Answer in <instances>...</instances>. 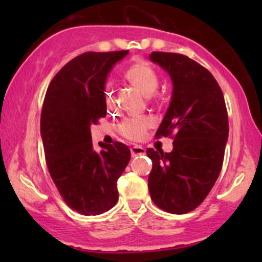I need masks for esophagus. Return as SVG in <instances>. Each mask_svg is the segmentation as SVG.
Masks as SVG:
<instances>
[{"label": "esophagus", "mask_w": 262, "mask_h": 262, "mask_svg": "<svg viewBox=\"0 0 262 262\" xmlns=\"http://www.w3.org/2000/svg\"><path fill=\"white\" fill-rule=\"evenodd\" d=\"M145 154V149L143 148V146H139V145H135L131 148V155L132 157L135 156H138V155H144Z\"/></svg>", "instance_id": "1"}]
</instances>
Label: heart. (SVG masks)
<instances>
[{
    "instance_id": "b5f03b06",
    "label": "heart",
    "mask_w": 262,
    "mask_h": 262,
    "mask_svg": "<svg viewBox=\"0 0 262 262\" xmlns=\"http://www.w3.org/2000/svg\"><path fill=\"white\" fill-rule=\"evenodd\" d=\"M126 76L131 83L146 96L152 95L156 92L157 87H159V77H157V75L152 68L145 63L134 64L127 70ZM148 126V119H137V118H134V119H125L120 125V131L125 137L130 139H139L145 134Z\"/></svg>"
}]
</instances>
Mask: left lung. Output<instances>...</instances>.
Returning a JSON list of instances; mask_svg holds the SVG:
<instances>
[{"label": "left lung", "mask_w": 262, "mask_h": 262, "mask_svg": "<svg viewBox=\"0 0 262 262\" xmlns=\"http://www.w3.org/2000/svg\"><path fill=\"white\" fill-rule=\"evenodd\" d=\"M149 58L173 84L156 136L175 135L170 152L146 150L152 161L150 196L167 212L187 213L203 203L221 173L229 136L224 96L210 71L187 56L152 52Z\"/></svg>", "instance_id": "obj_1"}]
</instances>
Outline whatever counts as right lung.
<instances>
[{
    "mask_svg": "<svg viewBox=\"0 0 262 262\" xmlns=\"http://www.w3.org/2000/svg\"><path fill=\"white\" fill-rule=\"evenodd\" d=\"M128 51L87 52L67 63L46 92L40 135L48 168L70 209L101 214L118 202L117 181L130 162L123 143L93 148L91 126L106 117V82Z\"/></svg>",
    "mask_w": 262,
    "mask_h": 262,
    "instance_id": "1",
    "label": "right lung"
}]
</instances>
